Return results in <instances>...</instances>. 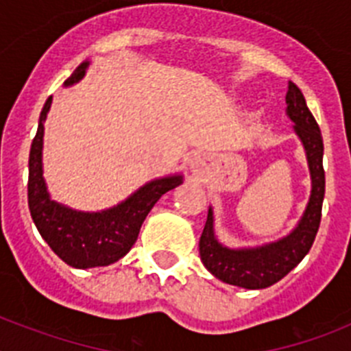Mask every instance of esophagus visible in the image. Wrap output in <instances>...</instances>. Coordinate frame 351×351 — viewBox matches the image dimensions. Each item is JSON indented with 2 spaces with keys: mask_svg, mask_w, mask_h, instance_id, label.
<instances>
[{
  "mask_svg": "<svg viewBox=\"0 0 351 351\" xmlns=\"http://www.w3.org/2000/svg\"><path fill=\"white\" fill-rule=\"evenodd\" d=\"M200 167H202V160H200V158H195V160H191V169H200Z\"/></svg>",
  "mask_w": 351,
  "mask_h": 351,
  "instance_id": "esophagus-1",
  "label": "esophagus"
}]
</instances>
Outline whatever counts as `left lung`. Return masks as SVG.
I'll use <instances>...</instances> for the list:
<instances>
[{"mask_svg": "<svg viewBox=\"0 0 351 351\" xmlns=\"http://www.w3.org/2000/svg\"><path fill=\"white\" fill-rule=\"evenodd\" d=\"M287 105V116L293 121V130L299 135L308 158L311 172V197L300 221L287 237L276 243L243 250H230L218 243L214 235L213 209H209L198 250L207 271L223 283L247 290H258L278 283L308 255L320 226L325 195L324 138L320 126L306 105L302 91L293 82L288 84Z\"/></svg>", "mask_w": 351, "mask_h": 351, "instance_id": "left-lung-1", "label": "left lung"}]
</instances>
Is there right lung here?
<instances>
[{
	"mask_svg": "<svg viewBox=\"0 0 351 351\" xmlns=\"http://www.w3.org/2000/svg\"><path fill=\"white\" fill-rule=\"evenodd\" d=\"M89 61L75 68L64 80V86L79 82L86 73ZM52 104L49 96L42 108L38 130L29 151V179H27V206L43 241L51 246L64 263L75 269L104 267L117 262L132 250L149 210L161 195L182 182V176L154 179L137 190L125 202L100 213H80L54 202L49 197L43 181L42 147L43 121Z\"/></svg>",
	"mask_w": 351,
	"mask_h": 351,
	"instance_id": "add662e5",
	"label": "right lung"
}]
</instances>
